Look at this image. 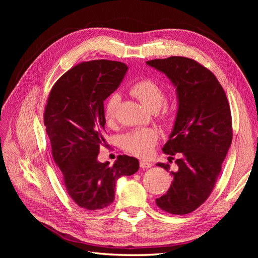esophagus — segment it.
<instances>
[{
    "label": "esophagus",
    "mask_w": 258,
    "mask_h": 258,
    "mask_svg": "<svg viewBox=\"0 0 258 258\" xmlns=\"http://www.w3.org/2000/svg\"><path fill=\"white\" fill-rule=\"evenodd\" d=\"M140 167H141L142 169H148L152 167V163L148 162V161H145V160H141L140 161Z\"/></svg>",
    "instance_id": "obj_1"
}]
</instances>
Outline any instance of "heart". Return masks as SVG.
I'll return each instance as SVG.
<instances>
[{"instance_id": "1", "label": "heart", "mask_w": 258, "mask_h": 258, "mask_svg": "<svg viewBox=\"0 0 258 258\" xmlns=\"http://www.w3.org/2000/svg\"><path fill=\"white\" fill-rule=\"evenodd\" d=\"M130 92L152 111L160 108V118L170 121L173 118L175 111L174 102H166L167 91L163 86L148 77H143L136 81L130 86ZM120 102V96L113 92L104 101V117L106 122H112L115 118L116 110ZM159 140L158 131L154 128H141L130 130L119 138V144L124 151L138 156L148 157Z\"/></svg>"}]
</instances>
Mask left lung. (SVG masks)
<instances>
[{
  "instance_id": "left-lung-1",
  "label": "left lung",
  "mask_w": 258,
  "mask_h": 258,
  "mask_svg": "<svg viewBox=\"0 0 258 258\" xmlns=\"http://www.w3.org/2000/svg\"><path fill=\"white\" fill-rule=\"evenodd\" d=\"M165 73L176 87L178 110L174 128L162 151L175 159L157 163L173 176L168 191L156 199L162 211L174 215L191 213L209 198L232 141V120L226 93L215 75L186 57L146 61Z\"/></svg>"
}]
</instances>
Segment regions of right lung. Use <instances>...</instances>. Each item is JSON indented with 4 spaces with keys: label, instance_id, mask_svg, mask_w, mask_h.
I'll return each mask as SVG.
<instances>
[{
    "label": "right lung",
    "instance_id": "right-lung-1",
    "mask_svg": "<svg viewBox=\"0 0 258 258\" xmlns=\"http://www.w3.org/2000/svg\"><path fill=\"white\" fill-rule=\"evenodd\" d=\"M127 70L118 61L81 62L54 83L45 106L53 161L69 196L86 210L110 206L117 178L139 170L138 159L127 155L118 156L113 166L97 159L105 142L103 102L118 88Z\"/></svg>",
    "mask_w": 258,
    "mask_h": 258
}]
</instances>
